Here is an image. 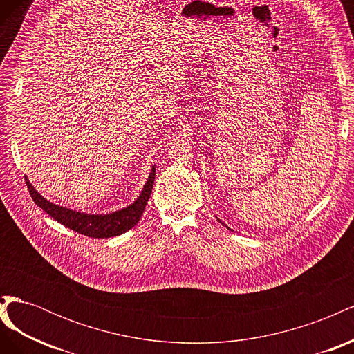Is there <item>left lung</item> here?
Wrapping results in <instances>:
<instances>
[{"label": "left lung", "instance_id": "left-lung-1", "mask_svg": "<svg viewBox=\"0 0 354 354\" xmlns=\"http://www.w3.org/2000/svg\"><path fill=\"white\" fill-rule=\"evenodd\" d=\"M218 221H220V220H218ZM220 223H221V221H220Z\"/></svg>", "mask_w": 354, "mask_h": 354}]
</instances>
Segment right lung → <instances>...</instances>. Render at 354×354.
Instances as JSON below:
<instances>
[{"label":"right lung","mask_w":354,"mask_h":354,"mask_svg":"<svg viewBox=\"0 0 354 354\" xmlns=\"http://www.w3.org/2000/svg\"><path fill=\"white\" fill-rule=\"evenodd\" d=\"M155 173L156 169L155 167H152V171L151 174H149L146 185L140 192V196H138L130 207L111 212V214H84L80 211H73L65 207L56 205V203H53L47 201L44 196H41L34 189V186L29 183L26 176H25V180H26L29 195L32 196V199H34L37 205L41 209H44L48 216L62 223L65 227H69L73 232L84 234V236L104 239V238H113V236H118V234H122L127 230L133 229L138 223L146 208V203L149 198H151L153 181H155Z\"/></svg>","instance_id":"1"}]
</instances>
